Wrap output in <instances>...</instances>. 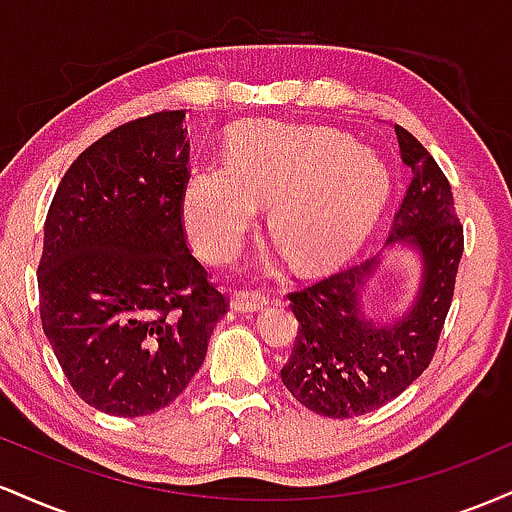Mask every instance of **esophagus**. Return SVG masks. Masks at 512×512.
Here are the masks:
<instances>
[{
    "mask_svg": "<svg viewBox=\"0 0 512 512\" xmlns=\"http://www.w3.org/2000/svg\"><path fill=\"white\" fill-rule=\"evenodd\" d=\"M269 305V298L262 296V293H248V291H238L233 293L231 298V308L236 313H257V310H264Z\"/></svg>",
    "mask_w": 512,
    "mask_h": 512,
    "instance_id": "esophagus-1",
    "label": "esophagus"
}]
</instances>
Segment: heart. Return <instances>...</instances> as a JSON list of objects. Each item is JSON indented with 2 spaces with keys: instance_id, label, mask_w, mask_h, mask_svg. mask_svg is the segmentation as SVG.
Masks as SVG:
<instances>
[{
  "instance_id": "1",
  "label": "heart",
  "mask_w": 512,
  "mask_h": 512,
  "mask_svg": "<svg viewBox=\"0 0 512 512\" xmlns=\"http://www.w3.org/2000/svg\"><path fill=\"white\" fill-rule=\"evenodd\" d=\"M385 168L370 151L325 127L252 122L228 142L223 163L187 173L182 221L204 260L228 264L269 207V238L301 269L351 250L385 197Z\"/></svg>"
}]
</instances>
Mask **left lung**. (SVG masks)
Here are the masks:
<instances>
[{"label":"left lung","instance_id":"left-lung-1","mask_svg":"<svg viewBox=\"0 0 512 512\" xmlns=\"http://www.w3.org/2000/svg\"><path fill=\"white\" fill-rule=\"evenodd\" d=\"M395 132L411 178L387 245H416L424 260V279L409 313L392 325H375L363 315L361 289L380 257L289 293L298 334L281 380L303 407L330 419L380 409L424 373L455 293L464 233L450 182L407 129L395 125Z\"/></svg>","mask_w":512,"mask_h":512}]
</instances>
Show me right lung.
<instances>
[{"instance_id":"add662e5","label":"right lung","mask_w":512,"mask_h":512,"mask_svg":"<svg viewBox=\"0 0 512 512\" xmlns=\"http://www.w3.org/2000/svg\"><path fill=\"white\" fill-rule=\"evenodd\" d=\"M185 110L115 127L52 197L40 320L64 378L110 416H146L190 385L228 298L187 248Z\"/></svg>"}]
</instances>
